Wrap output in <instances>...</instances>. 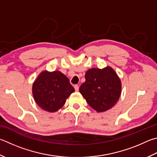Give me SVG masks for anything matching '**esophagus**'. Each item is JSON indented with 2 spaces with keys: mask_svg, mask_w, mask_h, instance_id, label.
I'll list each match as a JSON object with an SVG mask.
<instances>
[{
  "mask_svg": "<svg viewBox=\"0 0 157 157\" xmlns=\"http://www.w3.org/2000/svg\"><path fill=\"white\" fill-rule=\"evenodd\" d=\"M74 88H75V90L76 92H78V91L79 90V86H78V85H75V86H74Z\"/></svg>",
  "mask_w": 157,
  "mask_h": 157,
  "instance_id": "34e87169",
  "label": "esophagus"
}]
</instances>
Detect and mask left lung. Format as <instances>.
Instances as JSON below:
<instances>
[{"label":"left lung","instance_id":"obj_1","mask_svg":"<svg viewBox=\"0 0 157 157\" xmlns=\"http://www.w3.org/2000/svg\"><path fill=\"white\" fill-rule=\"evenodd\" d=\"M85 79L79 87V93L91 108L102 113L117 104L121 93V82L112 67L88 69Z\"/></svg>","mask_w":157,"mask_h":157}]
</instances>
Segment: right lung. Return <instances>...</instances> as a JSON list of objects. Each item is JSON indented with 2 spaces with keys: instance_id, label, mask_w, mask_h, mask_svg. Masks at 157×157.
<instances>
[{
  "instance_id": "1",
  "label": "right lung",
  "mask_w": 157,
  "mask_h": 157,
  "mask_svg": "<svg viewBox=\"0 0 157 157\" xmlns=\"http://www.w3.org/2000/svg\"><path fill=\"white\" fill-rule=\"evenodd\" d=\"M75 89L69 79L59 71H42L33 83L34 100L42 110L55 113L64 106Z\"/></svg>"
}]
</instances>
